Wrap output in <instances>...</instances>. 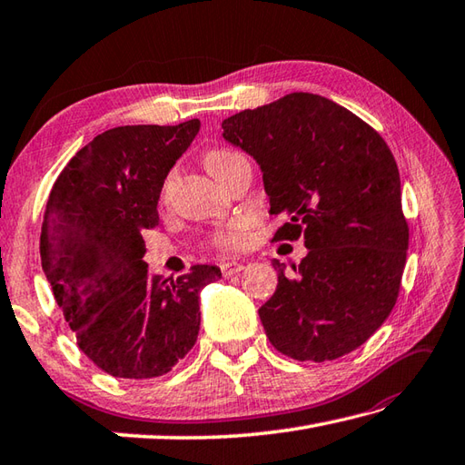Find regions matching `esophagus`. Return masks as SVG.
Segmentation results:
<instances>
[{"mask_svg": "<svg viewBox=\"0 0 465 465\" xmlns=\"http://www.w3.org/2000/svg\"><path fill=\"white\" fill-rule=\"evenodd\" d=\"M242 269H244V264L242 262H236V261H229V262H223L221 264V271H223L224 277H231V274L241 272Z\"/></svg>", "mask_w": 465, "mask_h": 465, "instance_id": "1", "label": "esophagus"}]
</instances>
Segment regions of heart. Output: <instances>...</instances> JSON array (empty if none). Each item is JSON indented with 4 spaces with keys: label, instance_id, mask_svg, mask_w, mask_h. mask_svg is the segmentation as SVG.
<instances>
[{
    "label": "heart",
    "instance_id": "obj_1",
    "mask_svg": "<svg viewBox=\"0 0 465 465\" xmlns=\"http://www.w3.org/2000/svg\"><path fill=\"white\" fill-rule=\"evenodd\" d=\"M241 158H244V156L234 153V150L214 148V150H211V153H206L204 164L208 170H211L213 176L221 180L226 173H229V168L236 163V160H241ZM173 178H174V173H170L164 180L163 188H160V198H163V201H166L168 198L170 186H173ZM249 241H251V223L246 219H241V216L239 219L229 221L224 226H221L219 231H214L206 236V244L221 252L241 251L246 244H249Z\"/></svg>",
    "mask_w": 465,
    "mask_h": 465
}]
</instances>
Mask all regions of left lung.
I'll return each instance as SVG.
<instances>
[{
    "instance_id": "8db88e82",
    "label": "left lung",
    "mask_w": 465,
    "mask_h": 465,
    "mask_svg": "<svg viewBox=\"0 0 465 465\" xmlns=\"http://www.w3.org/2000/svg\"><path fill=\"white\" fill-rule=\"evenodd\" d=\"M223 136L257 160L271 213L289 221L274 241L305 236L307 257L279 272L259 309L272 347L297 361H333L390 317L410 244L401 180L390 146L353 112L292 92L223 122Z\"/></svg>"
}]
</instances>
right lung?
I'll return each mask as SVG.
<instances>
[{
  "mask_svg": "<svg viewBox=\"0 0 465 465\" xmlns=\"http://www.w3.org/2000/svg\"><path fill=\"white\" fill-rule=\"evenodd\" d=\"M198 128L194 118L102 132L47 196L42 269L82 353L112 377L173 371L196 343L198 292L221 279L219 267L194 264L168 281L142 261V231L158 224L160 188Z\"/></svg>",
  "mask_w": 465,
  "mask_h": 465,
  "instance_id": "right-lung-1",
  "label": "right lung"
}]
</instances>
